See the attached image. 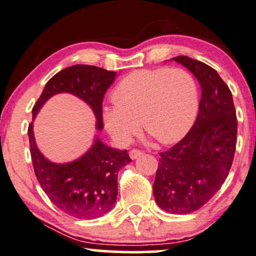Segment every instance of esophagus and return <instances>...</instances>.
I'll return each instance as SVG.
<instances>
[{
  "label": "esophagus",
  "instance_id": "esophagus-1",
  "mask_svg": "<svg viewBox=\"0 0 256 256\" xmlns=\"http://www.w3.org/2000/svg\"><path fill=\"white\" fill-rule=\"evenodd\" d=\"M142 150H130V158H131L132 160L136 159V158L142 156Z\"/></svg>",
  "mask_w": 256,
  "mask_h": 256
}]
</instances>
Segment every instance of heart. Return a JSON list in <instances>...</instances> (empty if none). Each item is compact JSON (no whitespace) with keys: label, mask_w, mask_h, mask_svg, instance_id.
<instances>
[{"label":"heart","mask_w":256,"mask_h":256,"mask_svg":"<svg viewBox=\"0 0 256 256\" xmlns=\"http://www.w3.org/2000/svg\"><path fill=\"white\" fill-rule=\"evenodd\" d=\"M114 106L103 109L106 131L126 145L144 130L158 142L172 144L186 136L198 109V88L192 75L182 68L136 70L112 92Z\"/></svg>","instance_id":"heart-1"}]
</instances>
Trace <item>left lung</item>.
Returning a JSON list of instances; mask_svg holds the SVG:
<instances>
[{"instance_id": "left-lung-1", "label": "left lung", "mask_w": 256, "mask_h": 256, "mask_svg": "<svg viewBox=\"0 0 256 256\" xmlns=\"http://www.w3.org/2000/svg\"><path fill=\"white\" fill-rule=\"evenodd\" d=\"M172 60L192 72L200 82L202 96L190 131L160 153L153 194L162 210L186 214L210 200L228 178L236 152L238 120L232 92L214 68L184 56Z\"/></svg>"}]
</instances>
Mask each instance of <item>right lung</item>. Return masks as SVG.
<instances>
[{
	"instance_id": "right-lung-1",
	"label": "right lung",
	"mask_w": 256,
	"mask_h": 256,
	"mask_svg": "<svg viewBox=\"0 0 256 256\" xmlns=\"http://www.w3.org/2000/svg\"><path fill=\"white\" fill-rule=\"evenodd\" d=\"M116 76V72L89 64L64 68L46 84L32 109V120L53 95L68 92L92 108L96 128L102 130V100ZM28 134L36 178L56 208L78 219L100 217L114 208L118 194V172L131 162L126 150L106 146L96 136L81 158L68 164H54L46 159L36 145L34 122L28 125Z\"/></svg>"
}]
</instances>
